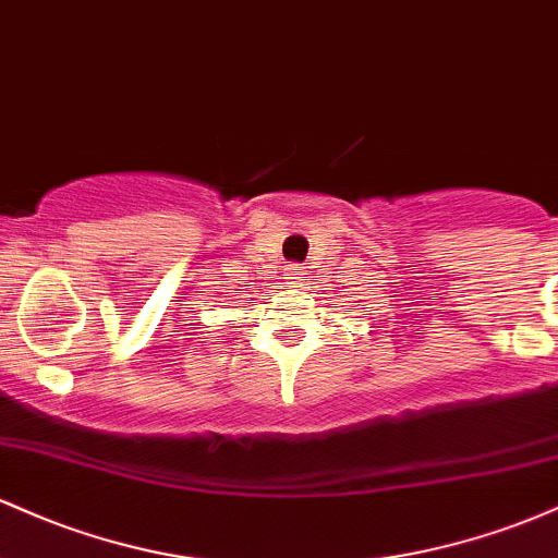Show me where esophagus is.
Here are the masks:
<instances>
[{
    "label": "esophagus",
    "mask_w": 558,
    "mask_h": 558,
    "mask_svg": "<svg viewBox=\"0 0 558 558\" xmlns=\"http://www.w3.org/2000/svg\"><path fill=\"white\" fill-rule=\"evenodd\" d=\"M286 275H288V280H291L293 286L296 283H301V280H304V275H306V270L301 265H288L286 267Z\"/></svg>",
    "instance_id": "esophagus-1"
}]
</instances>
